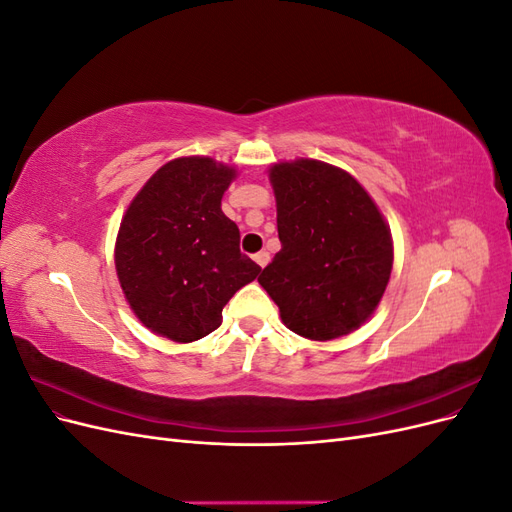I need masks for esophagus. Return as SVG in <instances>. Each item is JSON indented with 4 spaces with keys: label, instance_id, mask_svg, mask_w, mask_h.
<instances>
[{
    "label": "esophagus",
    "instance_id": "1",
    "mask_svg": "<svg viewBox=\"0 0 512 512\" xmlns=\"http://www.w3.org/2000/svg\"><path fill=\"white\" fill-rule=\"evenodd\" d=\"M254 260L258 262V267L265 269L269 265V254L267 252H258V254H254Z\"/></svg>",
    "mask_w": 512,
    "mask_h": 512
}]
</instances>
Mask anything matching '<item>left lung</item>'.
Instances as JSON below:
<instances>
[{
	"label": "left lung",
	"instance_id": "8db88e82",
	"mask_svg": "<svg viewBox=\"0 0 512 512\" xmlns=\"http://www.w3.org/2000/svg\"><path fill=\"white\" fill-rule=\"evenodd\" d=\"M282 250L258 277L290 331L314 342L348 335L374 314L393 269L380 209L346 170L318 160L273 164Z\"/></svg>",
	"mask_w": 512,
	"mask_h": 512
}]
</instances>
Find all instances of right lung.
<instances>
[{"instance_id":"obj_1","label":"right lung","mask_w":512,"mask_h":512,"mask_svg":"<svg viewBox=\"0 0 512 512\" xmlns=\"http://www.w3.org/2000/svg\"><path fill=\"white\" fill-rule=\"evenodd\" d=\"M237 170L190 156L164 164L134 196L115 243L123 294L147 329L190 344L222 324L232 294L260 267L222 211Z\"/></svg>"}]
</instances>
